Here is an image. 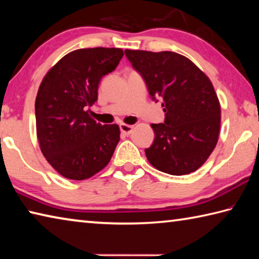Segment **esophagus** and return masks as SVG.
I'll return each instance as SVG.
<instances>
[{
	"label": "esophagus",
	"instance_id": "1",
	"mask_svg": "<svg viewBox=\"0 0 259 259\" xmlns=\"http://www.w3.org/2000/svg\"><path fill=\"white\" fill-rule=\"evenodd\" d=\"M133 129H134V126L133 125H129V124H124V123H122V124H120V130H121V133L123 134V135H130L131 133H133Z\"/></svg>",
	"mask_w": 259,
	"mask_h": 259
}]
</instances>
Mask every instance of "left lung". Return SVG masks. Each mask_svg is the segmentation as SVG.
Instances as JSON below:
<instances>
[{"label":"left lung","mask_w":259,"mask_h":259,"mask_svg":"<svg viewBox=\"0 0 259 259\" xmlns=\"http://www.w3.org/2000/svg\"><path fill=\"white\" fill-rule=\"evenodd\" d=\"M153 100H162L164 122L151 124L154 142L145 150L162 172L182 176L211 154L221 129V105L212 83L194 63L176 52L124 50Z\"/></svg>","instance_id":"1"}]
</instances>
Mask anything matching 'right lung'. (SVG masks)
Masks as SVG:
<instances>
[{
  "label": "right lung",
  "instance_id": "obj_1",
  "mask_svg": "<svg viewBox=\"0 0 259 259\" xmlns=\"http://www.w3.org/2000/svg\"><path fill=\"white\" fill-rule=\"evenodd\" d=\"M123 57L119 48L78 49L64 56L43 78L35 100L36 134L47 161L65 178L83 181L108 164L120 140L117 124L90 116L102 77Z\"/></svg>",
  "mask_w": 259,
  "mask_h": 259
}]
</instances>
